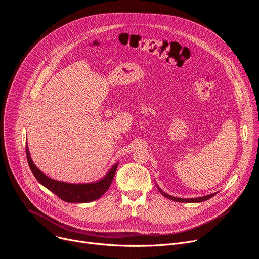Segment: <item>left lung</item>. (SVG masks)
<instances>
[{
	"label": "left lung",
	"instance_id": "left-lung-1",
	"mask_svg": "<svg viewBox=\"0 0 259 259\" xmlns=\"http://www.w3.org/2000/svg\"><path fill=\"white\" fill-rule=\"evenodd\" d=\"M157 188H159L160 193H161L164 197H166V198H168V199H170V200H172V201H177V202H184V203H195V202H203V201H206V200L210 199L211 197H213V196L216 195V194H211V195H207V196H204V197H199V198L183 199V198H176V197H172V196H170V195H167L166 193H164V192H163V190H162L159 186H157Z\"/></svg>",
	"mask_w": 259,
	"mask_h": 259
}]
</instances>
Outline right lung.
Wrapping results in <instances>:
<instances>
[{
	"label": "right lung",
	"instance_id": "add662e5",
	"mask_svg": "<svg viewBox=\"0 0 259 259\" xmlns=\"http://www.w3.org/2000/svg\"><path fill=\"white\" fill-rule=\"evenodd\" d=\"M26 156H27V162H28L30 170L37 179V181L41 183L44 187L50 189L52 193L57 195L61 200L65 202H71V203H87V202H91L102 197L109 189L112 181H113V178H114L117 164H118V163L115 164L109 170V172L97 182L85 183V184H71V183L56 181V180L49 178L42 171H40L31 160L27 145H26Z\"/></svg>",
	"mask_w": 259,
	"mask_h": 259
}]
</instances>
